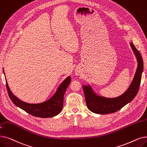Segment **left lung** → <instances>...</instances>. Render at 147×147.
<instances>
[{
  "instance_id": "1",
  "label": "left lung",
  "mask_w": 147,
  "mask_h": 147,
  "mask_svg": "<svg viewBox=\"0 0 147 147\" xmlns=\"http://www.w3.org/2000/svg\"><path fill=\"white\" fill-rule=\"evenodd\" d=\"M130 46L136 57L138 68L131 85L123 94L116 98H106L95 94L89 85L83 86L86 103L91 112L103 115L114 113L130 103L136 97L141 84L144 63L141 54L132 42H130Z\"/></svg>"
}]
</instances>
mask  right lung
<instances>
[{
	"instance_id": "right-lung-1",
	"label": "right lung",
	"mask_w": 147,
	"mask_h": 147,
	"mask_svg": "<svg viewBox=\"0 0 147 147\" xmlns=\"http://www.w3.org/2000/svg\"><path fill=\"white\" fill-rule=\"evenodd\" d=\"M4 72V71H3ZM5 74V73H3ZM70 82V76L67 77L60 85L53 96L49 100L38 104H30L18 99L12 93L6 80V86L9 97L13 103L32 115L40 118H50L58 115L63 107V96Z\"/></svg>"
}]
</instances>
